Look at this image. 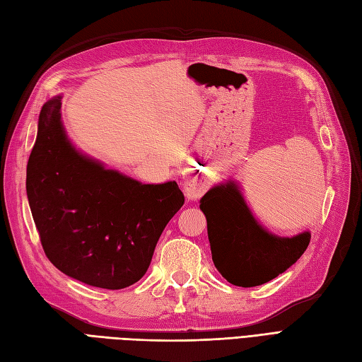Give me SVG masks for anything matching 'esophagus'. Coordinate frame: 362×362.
Returning a JSON list of instances; mask_svg holds the SVG:
<instances>
[{"label":"esophagus","mask_w":362,"mask_h":362,"mask_svg":"<svg viewBox=\"0 0 362 362\" xmlns=\"http://www.w3.org/2000/svg\"><path fill=\"white\" fill-rule=\"evenodd\" d=\"M183 189H185V194H187L188 199H197L200 197L203 192H205V187H203V183L197 179H187L183 182Z\"/></svg>","instance_id":"obj_1"}]
</instances>
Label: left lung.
I'll list each match as a JSON object with an SVG mask.
<instances>
[{
  "mask_svg": "<svg viewBox=\"0 0 362 362\" xmlns=\"http://www.w3.org/2000/svg\"><path fill=\"white\" fill-rule=\"evenodd\" d=\"M206 216L212 262L230 284L254 287L271 281L308 249L310 234L276 237L257 223L234 182L217 185L200 200Z\"/></svg>",
  "mask_w": 362,
  "mask_h": 362,
  "instance_id": "obj_1",
  "label": "left lung"
}]
</instances>
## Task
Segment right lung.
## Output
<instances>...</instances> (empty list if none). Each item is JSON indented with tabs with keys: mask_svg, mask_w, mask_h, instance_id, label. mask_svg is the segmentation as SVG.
I'll use <instances>...</instances> for the list:
<instances>
[{
	"mask_svg": "<svg viewBox=\"0 0 362 362\" xmlns=\"http://www.w3.org/2000/svg\"><path fill=\"white\" fill-rule=\"evenodd\" d=\"M25 188L52 264L111 291L145 275L157 240L185 202L175 182L142 185L78 153L61 124V96L40 113Z\"/></svg>",
	"mask_w": 362,
	"mask_h": 362,
	"instance_id": "obj_1",
	"label": "right lung"
}]
</instances>
